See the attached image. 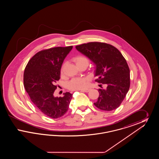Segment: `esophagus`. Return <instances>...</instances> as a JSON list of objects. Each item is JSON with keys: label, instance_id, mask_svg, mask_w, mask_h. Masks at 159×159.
Wrapping results in <instances>:
<instances>
[{"label": "esophagus", "instance_id": "esophagus-1", "mask_svg": "<svg viewBox=\"0 0 159 159\" xmlns=\"http://www.w3.org/2000/svg\"><path fill=\"white\" fill-rule=\"evenodd\" d=\"M91 90V89H82L81 92H88Z\"/></svg>", "mask_w": 159, "mask_h": 159}]
</instances>
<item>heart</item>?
I'll return each instance as SVG.
<instances>
[{
  "label": "heart",
  "mask_w": 159,
  "mask_h": 159,
  "mask_svg": "<svg viewBox=\"0 0 159 159\" xmlns=\"http://www.w3.org/2000/svg\"><path fill=\"white\" fill-rule=\"evenodd\" d=\"M74 61L75 62V63L78 67H80L82 66H88L89 63V59L83 55L77 56L74 58ZM61 73L62 74L63 73V66L61 69ZM87 80H88V79L86 77L73 78L67 83V87L69 89L72 90V91L83 89L86 86Z\"/></svg>",
  "instance_id": "heart-1"
}]
</instances>
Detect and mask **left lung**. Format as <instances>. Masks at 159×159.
Here are the masks:
<instances>
[{
	"mask_svg": "<svg viewBox=\"0 0 159 159\" xmlns=\"http://www.w3.org/2000/svg\"><path fill=\"white\" fill-rule=\"evenodd\" d=\"M76 48L95 64V76L98 77L95 82L107 86L106 89H99L94 105L104 111L117 108L130 87V70L121 52L113 46L97 42L83 43Z\"/></svg>",
	"mask_w": 159,
	"mask_h": 159,
	"instance_id": "left-lung-1",
	"label": "left lung"
}]
</instances>
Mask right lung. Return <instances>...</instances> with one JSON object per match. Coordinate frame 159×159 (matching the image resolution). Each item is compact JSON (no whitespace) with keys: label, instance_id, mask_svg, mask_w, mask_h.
I'll return each mask as SVG.
<instances>
[{"label":"right lung","instance_id":"right-lung-1","mask_svg":"<svg viewBox=\"0 0 159 159\" xmlns=\"http://www.w3.org/2000/svg\"><path fill=\"white\" fill-rule=\"evenodd\" d=\"M73 46L55 47L36 53L28 62L24 73V86L31 101L39 110L52 119L64 116L68 111L73 95L64 93L55 97V84L60 79V71L65 58Z\"/></svg>","mask_w":159,"mask_h":159}]
</instances>
